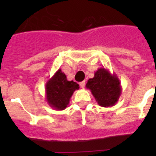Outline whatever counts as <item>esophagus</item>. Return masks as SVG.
I'll return each instance as SVG.
<instances>
[{
    "instance_id": "34e87169",
    "label": "esophagus",
    "mask_w": 156,
    "mask_h": 156,
    "mask_svg": "<svg viewBox=\"0 0 156 156\" xmlns=\"http://www.w3.org/2000/svg\"><path fill=\"white\" fill-rule=\"evenodd\" d=\"M85 84H86V82H85V81H82V82L80 83V86L81 88H84Z\"/></svg>"
}]
</instances>
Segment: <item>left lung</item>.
Returning <instances> with one entry per match:
<instances>
[{
	"mask_svg": "<svg viewBox=\"0 0 156 156\" xmlns=\"http://www.w3.org/2000/svg\"><path fill=\"white\" fill-rule=\"evenodd\" d=\"M86 87L101 107L115 105L122 94L120 81L116 74H112L105 68H99L95 72L93 78L88 80Z\"/></svg>",
	"mask_w": 156,
	"mask_h": 156,
	"instance_id": "left-lung-1",
	"label": "left lung"
}]
</instances>
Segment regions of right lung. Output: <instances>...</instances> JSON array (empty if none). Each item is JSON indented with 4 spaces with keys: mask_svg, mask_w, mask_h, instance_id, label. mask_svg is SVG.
I'll use <instances>...</instances> for the list:
<instances>
[{
    "mask_svg": "<svg viewBox=\"0 0 156 156\" xmlns=\"http://www.w3.org/2000/svg\"><path fill=\"white\" fill-rule=\"evenodd\" d=\"M79 88L77 83L69 81L66 74L59 69L45 85L47 102L55 110H64L69 104L74 91Z\"/></svg>",
    "mask_w": 156,
    "mask_h": 156,
    "instance_id": "obj_1",
    "label": "right lung"
}]
</instances>
